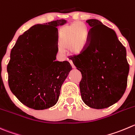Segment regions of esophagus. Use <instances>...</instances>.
I'll list each match as a JSON object with an SVG mask.
<instances>
[{"label":"esophagus","instance_id":"obj_1","mask_svg":"<svg viewBox=\"0 0 135 135\" xmlns=\"http://www.w3.org/2000/svg\"><path fill=\"white\" fill-rule=\"evenodd\" d=\"M69 62H70V65H71L72 67H73V68H75V66H74V64H73V62L71 61V60H70V61H69Z\"/></svg>","mask_w":135,"mask_h":135}]
</instances>
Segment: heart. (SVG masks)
Here are the masks:
<instances>
[{"label":"heart","mask_w":135,"mask_h":135,"mask_svg":"<svg viewBox=\"0 0 135 135\" xmlns=\"http://www.w3.org/2000/svg\"><path fill=\"white\" fill-rule=\"evenodd\" d=\"M88 36L89 30L87 25L84 22H76L60 29L57 42L61 47L66 48L70 46V51L77 53L86 45Z\"/></svg>","instance_id":"b5f03b06"}]
</instances>
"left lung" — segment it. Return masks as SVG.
Listing matches in <instances>:
<instances>
[{"mask_svg":"<svg viewBox=\"0 0 135 135\" xmlns=\"http://www.w3.org/2000/svg\"><path fill=\"white\" fill-rule=\"evenodd\" d=\"M86 22L91 27L88 42L72 61L82 74L79 86L83 102L91 108L104 109L117 102L126 90V49L112 29L98 20Z\"/></svg>","mask_w":135,"mask_h":135,"instance_id":"obj_1","label":"left lung"}]
</instances>
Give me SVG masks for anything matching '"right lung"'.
<instances>
[{
  "label": "right lung",
  "mask_w": 135,
  "mask_h": 135,
  "mask_svg": "<svg viewBox=\"0 0 135 135\" xmlns=\"http://www.w3.org/2000/svg\"><path fill=\"white\" fill-rule=\"evenodd\" d=\"M66 22L57 20L35 25L19 36L12 49L7 66L9 87L28 108L41 110L55 105L61 86L72 70L68 61H55L57 51L52 61L44 57L47 43L51 50L56 48L57 27Z\"/></svg>",
  "instance_id": "obj_1"
}]
</instances>
